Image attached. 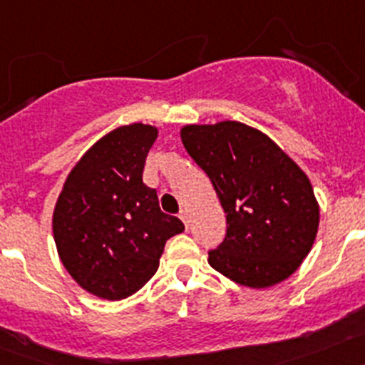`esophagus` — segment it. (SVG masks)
Here are the masks:
<instances>
[{"instance_id": "34e87169", "label": "esophagus", "mask_w": 365, "mask_h": 365, "mask_svg": "<svg viewBox=\"0 0 365 365\" xmlns=\"http://www.w3.org/2000/svg\"><path fill=\"white\" fill-rule=\"evenodd\" d=\"M179 217H180V221L185 222L186 227H188V225H190V214H188V210H180Z\"/></svg>"}]
</instances>
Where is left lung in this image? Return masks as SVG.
Here are the masks:
<instances>
[{"label": "left lung", "instance_id": "1", "mask_svg": "<svg viewBox=\"0 0 365 365\" xmlns=\"http://www.w3.org/2000/svg\"><path fill=\"white\" fill-rule=\"evenodd\" d=\"M180 138L210 177L227 214V235L208 252L212 269L250 289H267L294 274L320 222L302 168L272 138L241 122L190 124Z\"/></svg>", "mask_w": 365, "mask_h": 365}]
</instances>
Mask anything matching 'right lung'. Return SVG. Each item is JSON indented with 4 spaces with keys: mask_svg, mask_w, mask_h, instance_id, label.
I'll list each match as a JSON object with an SVG mask.
<instances>
[{
    "mask_svg": "<svg viewBox=\"0 0 365 365\" xmlns=\"http://www.w3.org/2000/svg\"><path fill=\"white\" fill-rule=\"evenodd\" d=\"M157 133L138 122L104 135L71 170L54 206L58 256L74 282L98 298L135 294L159 269L166 241L185 230L143 182Z\"/></svg>",
    "mask_w": 365,
    "mask_h": 365,
    "instance_id": "add662e5",
    "label": "right lung"
}]
</instances>
